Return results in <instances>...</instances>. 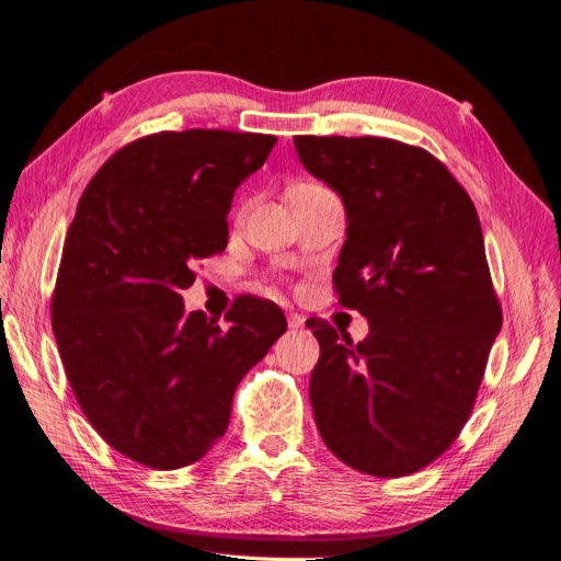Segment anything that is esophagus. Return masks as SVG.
<instances>
[{
    "instance_id": "obj_1",
    "label": "esophagus",
    "mask_w": 561,
    "mask_h": 561,
    "mask_svg": "<svg viewBox=\"0 0 561 561\" xmlns=\"http://www.w3.org/2000/svg\"><path fill=\"white\" fill-rule=\"evenodd\" d=\"M286 322H289V329H302V327H306V317L298 314V312H289Z\"/></svg>"
}]
</instances>
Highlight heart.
<instances>
[{
	"mask_svg": "<svg viewBox=\"0 0 561 561\" xmlns=\"http://www.w3.org/2000/svg\"><path fill=\"white\" fill-rule=\"evenodd\" d=\"M298 187H322V185H319V183H302V185H298ZM296 187V190H298Z\"/></svg>",
	"mask_w": 561,
	"mask_h": 561,
	"instance_id": "heart-1",
	"label": "heart"
}]
</instances>
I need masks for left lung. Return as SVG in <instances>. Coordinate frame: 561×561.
Returning <instances> with one entry per match:
<instances>
[{"label":"left lung","mask_w":561,"mask_h":561,"mask_svg":"<svg viewBox=\"0 0 561 561\" xmlns=\"http://www.w3.org/2000/svg\"><path fill=\"white\" fill-rule=\"evenodd\" d=\"M294 146L343 197L333 289L369 319L359 343L324 319L306 322L319 341L317 430L345 466L407 477L458 439L503 324L477 209L419 146L380 136H296Z\"/></svg>","instance_id":"1"}]
</instances>
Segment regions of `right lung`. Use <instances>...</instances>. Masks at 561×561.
Listing matches in <instances>:
<instances>
[{
    "instance_id": "obj_1",
    "label": "right lung",
    "mask_w": 561,
    "mask_h": 561,
    "mask_svg": "<svg viewBox=\"0 0 561 561\" xmlns=\"http://www.w3.org/2000/svg\"><path fill=\"white\" fill-rule=\"evenodd\" d=\"M275 142L222 129L142 136L77 204L51 327L77 404L140 466L179 470L209 451L239 380L286 331L282 308L259 296H237L226 329L181 298L197 261L226 251L234 190Z\"/></svg>"
}]
</instances>
